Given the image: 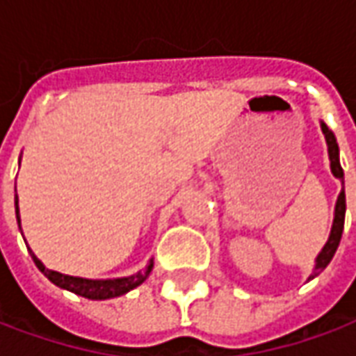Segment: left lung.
I'll return each mask as SVG.
<instances>
[{
  "label": "left lung",
  "instance_id": "obj_1",
  "mask_svg": "<svg viewBox=\"0 0 356 356\" xmlns=\"http://www.w3.org/2000/svg\"><path fill=\"white\" fill-rule=\"evenodd\" d=\"M321 127H322V133H324V137H326V145H328L330 168H332V173H334V177L339 179V181H341V185H343V170H341V163H339V147H337L336 137H334V133L330 131L328 125L326 124H321ZM343 223H345V191L341 188V193H339L336 202V211H334V223H332L330 238L328 242L324 244V248H322V252L318 254V257H316L313 275L309 276V280L314 278V276L321 275L322 270L328 267V263L332 261V257H334L337 246H339L341 234H343Z\"/></svg>",
  "mask_w": 356,
  "mask_h": 356
}]
</instances>
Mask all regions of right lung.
<instances>
[{"mask_svg":"<svg viewBox=\"0 0 356 356\" xmlns=\"http://www.w3.org/2000/svg\"><path fill=\"white\" fill-rule=\"evenodd\" d=\"M17 191V186H15ZM15 209H17V221H19L20 227V216H19V196L15 194ZM30 250V248H28ZM30 255L34 259L35 267L42 270L43 275L49 278L51 282L63 288V290H68L76 293V296H81V298L88 299H112L118 298V296H124L133 288H137L139 284H143L147 280V276L150 275V270L154 267V263L150 259V263L147 265V268L143 273H137L133 276H124V278H108V280H91V278H80V276H70L63 275V273H57V270H51V268H45L38 257L34 255V252L30 250Z\"/></svg>","mask_w":356,"mask_h":356,"instance_id":"obj_1","label":"right lung"}]
</instances>
